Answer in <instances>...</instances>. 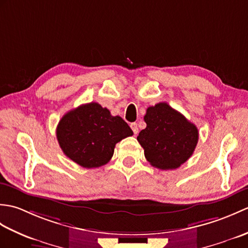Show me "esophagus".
Here are the masks:
<instances>
[{"instance_id":"1","label":"esophagus","mask_w":248,"mask_h":248,"mask_svg":"<svg viewBox=\"0 0 248 248\" xmlns=\"http://www.w3.org/2000/svg\"><path fill=\"white\" fill-rule=\"evenodd\" d=\"M130 127H131V129H132V131H133V133L136 135L139 133V127H138V124H135V123H132L130 124Z\"/></svg>"}]
</instances>
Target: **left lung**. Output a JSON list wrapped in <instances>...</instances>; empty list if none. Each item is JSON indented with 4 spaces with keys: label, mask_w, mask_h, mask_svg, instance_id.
Masks as SVG:
<instances>
[{
    "label": "left lung",
    "mask_w": 248,
    "mask_h": 248,
    "mask_svg": "<svg viewBox=\"0 0 248 248\" xmlns=\"http://www.w3.org/2000/svg\"><path fill=\"white\" fill-rule=\"evenodd\" d=\"M138 140L145 157L159 170H175L186 163L196 148L198 129L184 116L165 102L147 108Z\"/></svg>",
    "instance_id": "1"
}]
</instances>
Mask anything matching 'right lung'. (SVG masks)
I'll use <instances>...</instances> for the list:
<instances>
[{
	"instance_id": "1",
	"label": "right lung",
	"mask_w": 248,
	"mask_h": 248,
	"mask_svg": "<svg viewBox=\"0 0 248 248\" xmlns=\"http://www.w3.org/2000/svg\"><path fill=\"white\" fill-rule=\"evenodd\" d=\"M133 131L119 116H112L97 102L82 104L60 120L56 138L62 152L82 167L96 168L107 164L115 145Z\"/></svg>"
}]
</instances>
